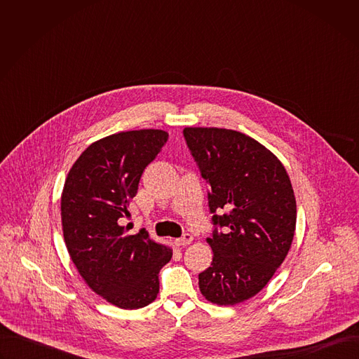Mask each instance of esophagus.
Masks as SVG:
<instances>
[{
    "mask_svg": "<svg viewBox=\"0 0 359 359\" xmlns=\"http://www.w3.org/2000/svg\"><path fill=\"white\" fill-rule=\"evenodd\" d=\"M191 241H193V236L187 233V234H184L183 237L176 238V240H175V244H176L177 247H184V245H189Z\"/></svg>",
    "mask_w": 359,
    "mask_h": 359,
    "instance_id": "obj_1",
    "label": "esophagus"
}]
</instances>
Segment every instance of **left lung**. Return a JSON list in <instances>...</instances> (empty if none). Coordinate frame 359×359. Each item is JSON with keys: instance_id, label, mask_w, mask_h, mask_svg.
<instances>
[{"instance_id": "1", "label": "left lung", "mask_w": 359, "mask_h": 359, "mask_svg": "<svg viewBox=\"0 0 359 359\" xmlns=\"http://www.w3.org/2000/svg\"><path fill=\"white\" fill-rule=\"evenodd\" d=\"M187 146L209 184L213 262L198 274L203 297L234 305L260 292L291 247L297 204L285 168L255 139L231 129L184 128ZM228 213L219 216V212Z\"/></svg>"}]
</instances>
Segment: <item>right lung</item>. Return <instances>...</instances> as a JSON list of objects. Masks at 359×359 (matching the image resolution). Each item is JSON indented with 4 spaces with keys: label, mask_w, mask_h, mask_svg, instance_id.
Here are the masks:
<instances>
[{
    "label": "right lung",
    "mask_w": 359,
    "mask_h": 359,
    "mask_svg": "<svg viewBox=\"0 0 359 359\" xmlns=\"http://www.w3.org/2000/svg\"><path fill=\"white\" fill-rule=\"evenodd\" d=\"M169 135L161 129L114 133L89 144L72 165L61 196L64 240L78 273L97 295L123 310L153 302L172 248L142 229L121 226L140 176Z\"/></svg>",
    "instance_id": "right-lung-1"
}]
</instances>
